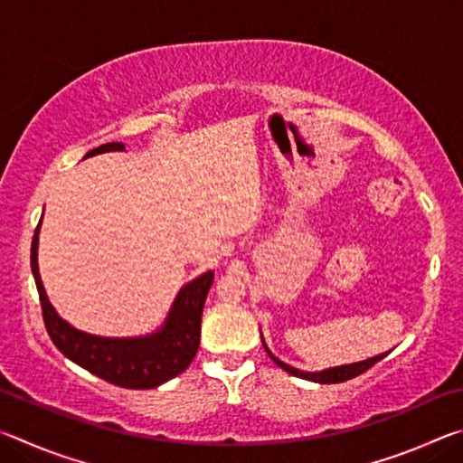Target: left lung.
<instances>
[{
    "label": "left lung",
    "mask_w": 463,
    "mask_h": 463,
    "mask_svg": "<svg viewBox=\"0 0 463 463\" xmlns=\"http://www.w3.org/2000/svg\"><path fill=\"white\" fill-rule=\"evenodd\" d=\"M265 347V343H263ZM265 351H268V355L276 362L281 370H286L288 373L296 375V378H304V380H310V382H318V383H339V382H347L351 378H357L359 373H364L370 370V367H373L375 364L380 362V359L386 357L388 354L383 355H378V357H372V359H365V362H359V364H351V365H341V367H331V370H325V372H318V373H307V372H300L296 370V367H289L286 365L284 362H279L278 357L271 355V351L265 347Z\"/></svg>",
    "instance_id": "left-lung-1"
}]
</instances>
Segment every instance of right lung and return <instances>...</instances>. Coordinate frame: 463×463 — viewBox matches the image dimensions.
I'll list each match as a JSON object with an SVG mask.
<instances>
[{
	"instance_id": "1",
	"label": "right lung",
	"mask_w": 463,
	"mask_h": 463,
	"mask_svg": "<svg viewBox=\"0 0 463 463\" xmlns=\"http://www.w3.org/2000/svg\"><path fill=\"white\" fill-rule=\"evenodd\" d=\"M106 151H124V145L106 143L85 156ZM38 229L41 224L34 231L30 268H33L38 296H41L46 333L51 335L52 343L57 345L62 355L114 386L132 390L156 388L187 370L200 347L202 310L208 289L214 281V271L203 273L182 288L169 312L167 323L159 333L143 336V339H101V336L85 335L67 325L51 307L49 298L44 294L41 273H38Z\"/></svg>"
}]
</instances>
